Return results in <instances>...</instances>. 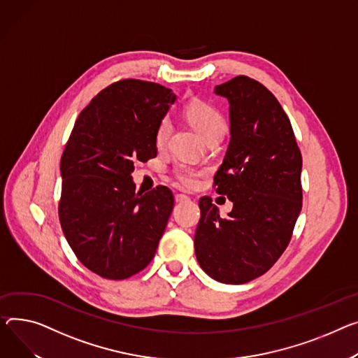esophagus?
<instances>
[{
    "label": "esophagus",
    "mask_w": 358,
    "mask_h": 358,
    "mask_svg": "<svg viewBox=\"0 0 358 358\" xmlns=\"http://www.w3.org/2000/svg\"><path fill=\"white\" fill-rule=\"evenodd\" d=\"M189 200V197L188 196H185V194H176V201L177 203H185V201H188Z\"/></svg>",
    "instance_id": "obj_1"
}]
</instances>
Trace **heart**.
I'll return each instance as SVG.
<instances>
[{
  "mask_svg": "<svg viewBox=\"0 0 358 358\" xmlns=\"http://www.w3.org/2000/svg\"><path fill=\"white\" fill-rule=\"evenodd\" d=\"M184 113H185V117L188 119V122L192 124L193 128L199 134H201L207 141L220 139V136L224 134V129H226L224 117L220 113V110L214 108L213 105L203 101H193L192 103H188L185 106ZM170 134H171V121L169 117H162L157 128V135H155L157 145L164 147L170 138ZM173 174L181 185L192 188L199 182V178L203 174V170L192 164L181 162L174 166Z\"/></svg>",
  "mask_w": 358,
  "mask_h": 358,
  "instance_id": "1",
  "label": "heart"
}]
</instances>
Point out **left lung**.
Listing matches in <instances>:
<instances>
[{"mask_svg": "<svg viewBox=\"0 0 358 358\" xmlns=\"http://www.w3.org/2000/svg\"><path fill=\"white\" fill-rule=\"evenodd\" d=\"M230 103V144L214 176L233 201L227 217L201 197L194 236L201 269L223 283L268 272L288 248L302 208V155L288 115L273 93L248 76L216 86Z\"/></svg>", "mask_w": 358, "mask_h": 358, "instance_id": "8db88e82", "label": "left lung"}]
</instances>
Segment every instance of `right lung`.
I'll return each instance as SVG.
<instances>
[{
  "label": "right lung",
  "instance_id": "right-lung-1",
  "mask_svg": "<svg viewBox=\"0 0 358 358\" xmlns=\"http://www.w3.org/2000/svg\"><path fill=\"white\" fill-rule=\"evenodd\" d=\"M176 94L138 79L117 80L80 112L60 161L59 220L82 264L127 279L152 260L174 207L165 185L135 193V161L157 157V128Z\"/></svg>",
  "mask_w": 358,
  "mask_h": 358
}]
</instances>
